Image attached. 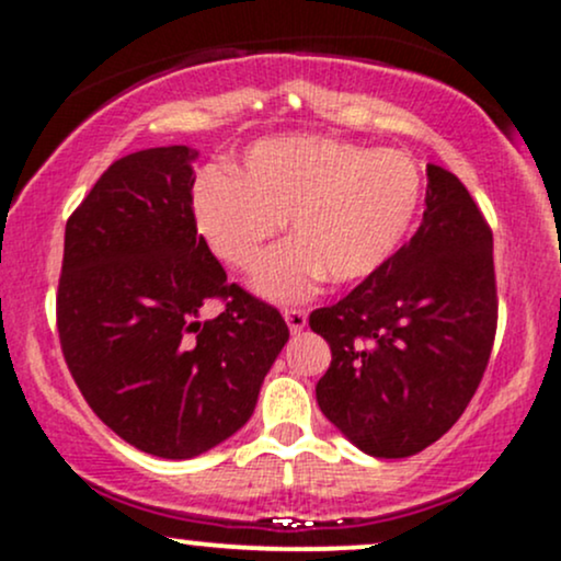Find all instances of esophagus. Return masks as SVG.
<instances>
[{
    "mask_svg": "<svg viewBox=\"0 0 561 561\" xmlns=\"http://www.w3.org/2000/svg\"><path fill=\"white\" fill-rule=\"evenodd\" d=\"M282 317H285L289 332L293 334H300L302 330H306L308 317H306V311H300V308H285V311H282Z\"/></svg>",
    "mask_w": 561,
    "mask_h": 561,
    "instance_id": "obj_1",
    "label": "esophagus"
}]
</instances>
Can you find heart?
<instances>
[{
    "instance_id": "heart-1",
    "label": "heart",
    "mask_w": 561,
    "mask_h": 561,
    "mask_svg": "<svg viewBox=\"0 0 561 561\" xmlns=\"http://www.w3.org/2000/svg\"><path fill=\"white\" fill-rule=\"evenodd\" d=\"M420 203L422 173L405 152L298 134L255 141L237 176L205 171L195 186V221L237 272H248L287 221L293 240L263 255L253 289L289 302L327 276L356 285L382 272L414 227Z\"/></svg>"
}]
</instances>
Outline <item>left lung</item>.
Returning a JSON list of instances; mask_svg holds the SVG:
<instances>
[{
  "label": "left lung",
  "mask_w": 561,
  "mask_h": 561,
  "mask_svg": "<svg viewBox=\"0 0 561 561\" xmlns=\"http://www.w3.org/2000/svg\"><path fill=\"white\" fill-rule=\"evenodd\" d=\"M424 205L382 272L308 319L332 351L317 385L321 414L377 459L420 454L454 427L495 337L491 227L440 165H427Z\"/></svg>",
  "instance_id": "8db88e82"
}]
</instances>
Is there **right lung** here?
Returning a JSON list of instances; mask_svg holds the SVG:
<instances>
[{
	"label": "right lung",
	"instance_id": "1",
	"mask_svg": "<svg viewBox=\"0 0 561 561\" xmlns=\"http://www.w3.org/2000/svg\"><path fill=\"white\" fill-rule=\"evenodd\" d=\"M197 152L152 147L115 160L66 224L57 332L81 396L115 435L160 459H192L253 416L289 340L197 234ZM210 297L216 320H199Z\"/></svg>",
	"mask_w": 561,
	"mask_h": 561
}]
</instances>
